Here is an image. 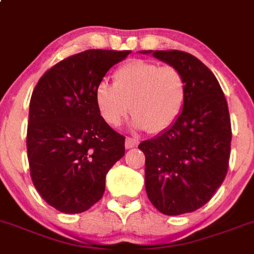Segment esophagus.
<instances>
[{
  "mask_svg": "<svg viewBox=\"0 0 254 254\" xmlns=\"http://www.w3.org/2000/svg\"><path fill=\"white\" fill-rule=\"evenodd\" d=\"M138 144H139V142H138L136 139H134V138H130V136H127V139H125V147H127V149L135 148Z\"/></svg>",
  "mask_w": 254,
  "mask_h": 254,
  "instance_id": "1",
  "label": "esophagus"
}]
</instances>
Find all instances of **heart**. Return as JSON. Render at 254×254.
<instances>
[{
  "label": "heart",
  "mask_w": 254,
  "mask_h": 254,
  "mask_svg": "<svg viewBox=\"0 0 254 254\" xmlns=\"http://www.w3.org/2000/svg\"><path fill=\"white\" fill-rule=\"evenodd\" d=\"M112 80V85L101 81L94 90L97 109L111 127H119L130 110L133 127L158 134L182 115L188 85L175 66L135 59L119 66Z\"/></svg>",
  "instance_id": "b5f03b06"
}]
</instances>
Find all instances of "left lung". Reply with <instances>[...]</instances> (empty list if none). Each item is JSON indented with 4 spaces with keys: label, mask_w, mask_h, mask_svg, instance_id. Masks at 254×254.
<instances>
[{
    "label": "left lung",
    "mask_w": 254,
    "mask_h": 254,
    "mask_svg": "<svg viewBox=\"0 0 254 254\" xmlns=\"http://www.w3.org/2000/svg\"><path fill=\"white\" fill-rule=\"evenodd\" d=\"M184 74V109L170 129L138 148L145 156V190L169 216L193 212L208 202L229 169L231 123L228 102L212 71L183 51H143Z\"/></svg>",
    "instance_id": "1"
}]
</instances>
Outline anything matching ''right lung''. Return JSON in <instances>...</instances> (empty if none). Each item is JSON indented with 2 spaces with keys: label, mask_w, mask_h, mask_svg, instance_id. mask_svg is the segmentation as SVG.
<instances>
[{
  "label": "right lung",
  "mask_w": 254,
  "mask_h": 254,
  "mask_svg": "<svg viewBox=\"0 0 254 254\" xmlns=\"http://www.w3.org/2000/svg\"><path fill=\"white\" fill-rule=\"evenodd\" d=\"M130 51L87 50L43 74L29 105L26 151L35 189L50 206L80 213L102 198L106 174L125 154V136L110 127L96 87Z\"/></svg>",
  "instance_id": "add662e5"
}]
</instances>
